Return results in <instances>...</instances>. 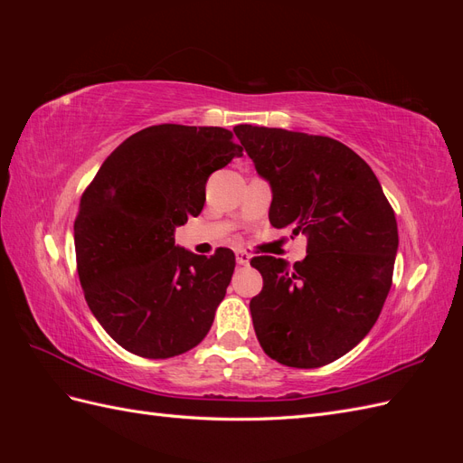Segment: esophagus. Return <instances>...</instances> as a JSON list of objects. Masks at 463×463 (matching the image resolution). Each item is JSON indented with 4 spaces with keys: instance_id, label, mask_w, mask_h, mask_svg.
I'll return each mask as SVG.
<instances>
[{
    "instance_id": "obj_1",
    "label": "esophagus",
    "mask_w": 463,
    "mask_h": 463,
    "mask_svg": "<svg viewBox=\"0 0 463 463\" xmlns=\"http://www.w3.org/2000/svg\"><path fill=\"white\" fill-rule=\"evenodd\" d=\"M235 260H237V264L245 266V264H249V260H250V255L247 253L245 249H237V250H235Z\"/></svg>"
}]
</instances>
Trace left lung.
<instances>
[{
	"label": "left lung",
	"instance_id": "obj_1",
	"mask_svg": "<svg viewBox=\"0 0 463 463\" xmlns=\"http://www.w3.org/2000/svg\"><path fill=\"white\" fill-rule=\"evenodd\" d=\"M272 187L270 223L307 235V257H255L262 291L250 317L264 354L298 369L340 359L373 328L392 286L398 223L376 175L330 137L235 129Z\"/></svg>",
	"mask_w": 463,
	"mask_h": 463
}]
</instances>
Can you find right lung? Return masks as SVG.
I'll list each match as a JSON object with an SVG mask.
<instances>
[{
    "label": "right lung",
    "mask_w": 463,
    "mask_h": 463,
    "mask_svg": "<svg viewBox=\"0 0 463 463\" xmlns=\"http://www.w3.org/2000/svg\"><path fill=\"white\" fill-rule=\"evenodd\" d=\"M233 133L152 125L125 138L82 193L75 218L80 286L102 328L135 355L185 354L213 326L233 250L194 255L175 245L174 232L201 214L210 174L243 156Z\"/></svg>",
    "instance_id": "1"
}]
</instances>
